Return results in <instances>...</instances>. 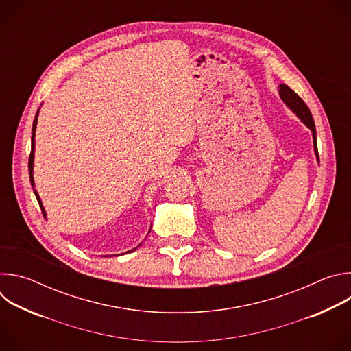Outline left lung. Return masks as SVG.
Wrapping results in <instances>:
<instances>
[{"label": "left lung", "instance_id": "1", "mask_svg": "<svg viewBox=\"0 0 351 351\" xmlns=\"http://www.w3.org/2000/svg\"><path fill=\"white\" fill-rule=\"evenodd\" d=\"M279 95L282 98V101L286 104V107L295 114V117L302 121L313 133V143H314V153L317 157V161L319 164V157H318V148H317V130H315V123L313 119V115L306 106V103L300 98L287 84H279Z\"/></svg>", "mask_w": 351, "mask_h": 351}]
</instances>
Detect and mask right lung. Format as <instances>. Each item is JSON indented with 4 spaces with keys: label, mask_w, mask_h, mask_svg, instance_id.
I'll return each instance as SVG.
<instances>
[{
    "label": "right lung",
    "mask_w": 351,
    "mask_h": 351,
    "mask_svg": "<svg viewBox=\"0 0 351 351\" xmlns=\"http://www.w3.org/2000/svg\"><path fill=\"white\" fill-rule=\"evenodd\" d=\"M38 112H40V108L37 110V114H36V118H34V122H33V128H32V152H30V157H29V176H30V183H32V187H33L34 195H36L37 202H38V204H40V208H41V211H43L44 217H47L45 210H44V206H43V203H41V198H40V195H38L37 190L34 189V178H33V167H34V137H36V128H37V118H38ZM149 230H152V228H149ZM149 230H148V233H149ZM138 245H140V244H138ZM138 245H137V247H138ZM137 247H134L133 250H136ZM133 250H129V252H126V253H130V252H133ZM106 257H108V256H106ZM110 257H112V256H110Z\"/></svg>",
    "instance_id": "add662e5"
}]
</instances>
